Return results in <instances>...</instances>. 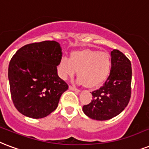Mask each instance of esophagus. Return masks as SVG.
Segmentation results:
<instances>
[{"mask_svg": "<svg viewBox=\"0 0 149 149\" xmlns=\"http://www.w3.org/2000/svg\"><path fill=\"white\" fill-rule=\"evenodd\" d=\"M69 88H70V90H71V91H76V92H77V93H79V91H80L79 89H77V88H76V87H72V86H70V87H69Z\"/></svg>", "mask_w": 149, "mask_h": 149, "instance_id": "obj_1", "label": "esophagus"}]
</instances>
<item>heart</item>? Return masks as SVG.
Here are the masks:
<instances>
[{
	"mask_svg": "<svg viewBox=\"0 0 149 149\" xmlns=\"http://www.w3.org/2000/svg\"><path fill=\"white\" fill-rule=\"evenodd\" d=\"M112 65V58L109 53L85 48L71 52L70 58H62L58 64V72L60 77L65 79L73 77L78 71L77 82L94 88L106 81Z\"/></svg>",
	"mask_w": 149,
	"mask_h": 149,
	"instance_id": "b5f03b06",
	"label": "heart"
}]
</instances>
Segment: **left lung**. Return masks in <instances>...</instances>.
<instances>
[{"mask_svg":"<svg viewBox=\"0 0 149 149\" xmlns=\"http://www.w3.org/2000/svg\"><path fill=\"white\" fill-rule=\"evenodd\" d=\"M112 70L103 86L92 92L91 103L83 111L91 119L107 120L123 111L131 95L132 69L130 61L119 50L111 52Z\"/></svg>","mask_w":149,"mask_h":149,"instance_id":"8db88e82","label":"left lung"}]
</instances>
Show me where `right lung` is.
Masks as SVG:
<instances>
[{
	"label": "right lung",
	"instance_id": "obj_1",
	"mask_svg": "<svg viewBox=\"0 0 149 149\" xmlns=\"http://www.w3.org/2000/svg\"><path fill=\"white\" fill-rule=\"evenodd\" d=\"M60 44L54 40L25 45L11 58L8 79L13 104L22 115L33 119L56 109L68 84L57 72L62 59Z\"/></svg>",
	"mask_w": 149,
	"mask_h": 149
}]
</instances>
